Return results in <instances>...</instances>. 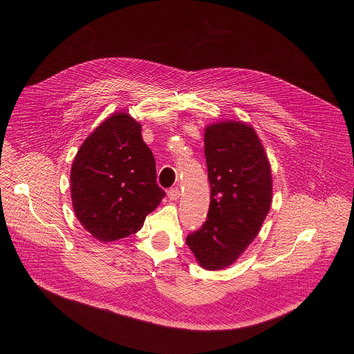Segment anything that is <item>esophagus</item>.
Instances as JSON below:
<instances>
[{
  "label": "esophagus",
  "mask_w": 354,
  "mask_h": 354,
  "mask_svg": "<svg viewBox=\"0 0 354 354\" xmlns=\"http://www.w3.org/2000/svg\"><path fill=\"white\" fill-rule=\"evenodd\" d=\"M167 196H169L171 201H178L179 196H180L179 188H171L169 191H167Z\"/></svg>",
  "instance_id": "obj_1"
}]
</instances>
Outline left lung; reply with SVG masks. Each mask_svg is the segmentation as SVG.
Instances as JSON below:
<instances>
[{"instance_id": "1", "label": "left lung", "mask_w": 354, "mask_h": 354, "mask_svg": "<svg viewBox=\"0 0 354 354\" xmlns=\"http://www.w3.org/2000/svg\"><path fill=\"white\" fill-rule=\"evenodd\" d=\"M205 158L209 211L187 244L199 266L214 271L235 263L258 235L271 207L272 178L261 140L244 122L207 126Z\"/></svg>"}]
</instances>
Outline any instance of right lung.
I'll use <instances>...</instances> for the list:
<instances>
[{"label":"right lung","mask_w":354,"mask_h":354,"mask_svg":"<svg viewBox=\"0 0 354 354\" xmlns=\"http://www.w3.org/2000/svg\"><path fill=\"white\" fill-rule=\"evenodd\" d=\"M73 209L102 243L138 232L165 198L142 124L126 111L109 116L83 142L71 165Z\"/></svg>","instance_id":"add662e5"}]
</instances>
